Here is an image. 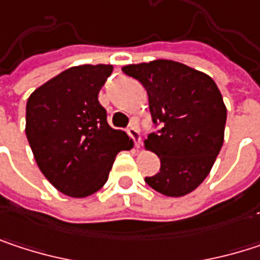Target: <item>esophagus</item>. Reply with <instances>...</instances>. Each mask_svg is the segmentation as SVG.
Masks as SVG:
<instances>
[{"mask_svg": "<svg viewBox=\"0 0 260 260\" xmlns=\"http://www.w3.org/2000/svg\"><path fill=\"white\" fill-rule=\"evenodd\" d=\"M128 135H129L131 138L134 140V143L137 144V146H140L141 144V135H140V131L137 128V125L135 123H131V126L128 128Z\"/></svg>", "mask_w": 260, "mask_h": 260, "instance_id": "obj_1", "label": "esophagus"}]
</instances>
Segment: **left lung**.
Masks as SVG:
<instances>
[{"instance_id":"left-lung-1","label":"left lung","mask_w":260,"mask_h":260,"mask_svg":"<svg viewBox=\"0 0 260 260\" xmlns=\"http://www.w3.org/2000/svg\"><path fill=\"white\" fill-rule=\"evenodd\" d=\"M122 71L147 90L153 123L161 126L146 140L161 159V169L144 181L164 196L191 192L205 181L223 146L228 111L217 84L170 60L129 64Z\"/></svg>"}]
</instances>
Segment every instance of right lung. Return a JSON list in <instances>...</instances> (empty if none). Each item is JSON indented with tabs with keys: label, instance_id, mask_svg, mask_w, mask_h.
Here are the masks:
<instances>
[{
	"label": "right lung",
	"instance_id": "1",
	"mask_svg": "<svg viewBox=\"0 0 260 260\" xmlns=\"http://www.w3.org/2000/svg\"><path fill=\"white\" fill-rule=\"evenodd\" d=\"M111 64L71 68L26 101V138L45 178L71 197H87L104 186L129 137L113 129L98 101Z\"/></svg>",
	"mask_w": 260,
	"mask_h": 260
}]
</instances>
